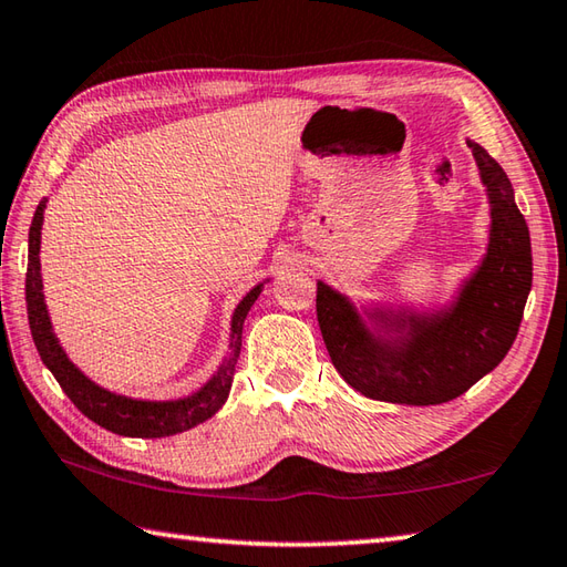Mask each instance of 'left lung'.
Listing matches in <instances>:
<instances>
[{
    "label": "left lung",
    "mask_w": 567,
    "mask_h": 567,
    "mask_svg": "<svg viewBox=\"0 0 567 567\" xmlns=\"http://www.w3.org/2000/svg\"><path fill=\"white\" fill-rule=\"evenodd\" d=\"M488 199V244L446 303H355L318 279L316 311L328 355L352 390L370 400L450 402L488 375L514 346L533 259L514 187L494 157L468 141Z\"/></svg>",
    "instance_id": "1"
}]
</instances>
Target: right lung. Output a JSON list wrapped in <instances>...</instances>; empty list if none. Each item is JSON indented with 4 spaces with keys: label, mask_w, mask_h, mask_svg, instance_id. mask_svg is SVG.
Returning a JSON list of instances; mask_svg holds the SVG:
<instances>
[{
    "label": "right lung",
    "mask_w": 567,
    "mask_h": 567,
    "mask_svg": "<svg viewBox=\"0 0 567 567\" xmlns=\"http://www.w3.org/2000/svg\"><path fill=\"white\" fill-rule=\"evenodd\" d=\"M47 197L39 202L29 227V264H27V313H29V328L34 346L39 350L44 365L56 378L61 390L69 394V400L76 408L101 424L103 430L121 436H141V440H159V436H173L179 432H187L192 426L207 422L212 414L221 410L227 402L231 380H234V365H237L239 350H241V330L244 318L251 311V306L259 293L264 291V279L256 284L251 291L241 298L231 313V328H229V352L219 362L215 375H212L199 390H195L187 398L177 400H141L127 398V394L113 392L109 388H101L93 382L85 372L73 365L69 352L59 343L56 333H53L51 316L44 301V281H41V227H44V209Z\"/></svg>",
    "instance_id": "right-lung-1"
}]
</instances>
